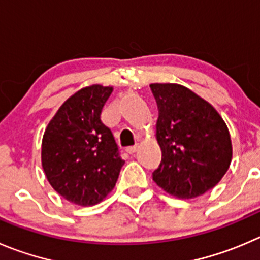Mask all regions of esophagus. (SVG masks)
<instances>
[{
  "instance_id": "esophagus-1",
  "label": "esophagus",
  "mask_w": 260,
  "mask_h": 260,
  "mask_svg": "<svg viewBox=\"0 0 260 260\" xmlns=\"http://www.w3.org/2000/svg\"><path fill=\"white\" fill-rule=\"evenodd\" d=\"M137 145H134V147H127L126 148V152L128 153V154H134L135 152H137Z\"/></svg>"
}]
</instances>
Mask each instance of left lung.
<instances>
[{"label":"left lung","instance_id":"8db88e82","mask_svg":"<svg viewBox=\"0 0 260 260\" xmlns=\"http://www.w3.org/2000/svg\"><path fill=\"white\" fill-rule=\"evenodd\" d=\"M158 106L157 140L162 160L153 180L182 199L213 189L232 158L229 128L207 101L179 84H150Z\"/></svg>","mask_w":260,"mask_h":260}]
</instances>
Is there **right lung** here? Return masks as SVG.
Listing matches in <instances>:
<instances>
[{"label":"right lung","mask_w":260,"mask_h":260,"mask_svg":"<svg viewBox=\"0 0 260 260\" xmlns=\"http://www.w3.org/2000/svg\"><path fill=\"white\" fill-rule=\"evenodd\" d=\"M111 86L90 85L71 95L47 126L42 166L56 191L78 206H94L115 187L125 160L101 120Z\"/></svg>","instance_id":"1"}]
</instances>
